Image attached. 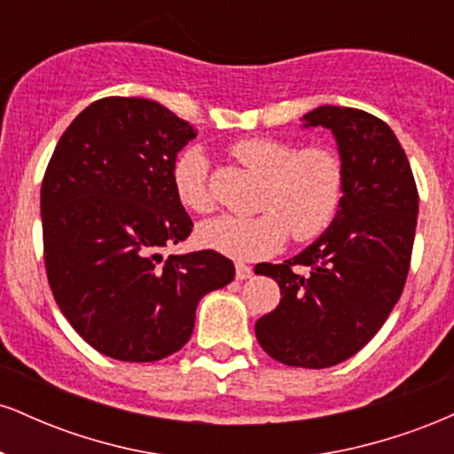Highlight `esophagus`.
Listing matches in <instances>:
<instances>
[{
	"label": "esophagus",
	"instance_id": "esophagus-1",
	"mask_svg": "<svg viewBox=\"0 0 454 454\" xmlns=\"http://www.w3.org/2000/svg\"><path fill=\"white\" fill-rule=\"evenodd\" d=\"M254 275V270H252V267H247V264H243V262H237V279H249Z\"/></svg>",
	"mask_w": 454,
	"mask_h": 454
}]
</instances>
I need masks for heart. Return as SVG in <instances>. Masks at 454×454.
I'll list each match as a JSON object with an SVG mask.
<instances>
[{
    "label": "heart",
    "mask_w": 454,
    "mask_h": 454,
    "mask_svg": "<svg viewBox=\"0 0 454 454\" xmlns=\"http://www.w3.org/2000/svg\"><path fill=\"white\" fill-rule=\"evenodd\" d=\"M245 168L264 176L256 217L222 215L198 228L205 247L239 260L264 258L279 252L293 232L294 241H311L331 228L343 200L341 158L333 149L303 147L284 138L249 137L231 145ZM173 187L181 205L209 213L215 205L205 151L187 147L173 164Z\"/></svg>",
    "instance_id": "obj_1"
}]
</instances>
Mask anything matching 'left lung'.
<instances>
[{
    "instance_id": "1",
    "label": "left lung",
    "mask_w": 454,
    "mask_h": 454,
    "mask_svg": "<svg viewBox=\"0 0 454 454\" xmlns=\"http://www.w3.org/2000/svg\"><path fill=\"white\" fill-rule=\"evenodd\" d=\"M303 121L335 137L346 173L343 200L331 228L299 256L256 267L281 293L279 305L256 322V340L275 361L325 369L361 350L403 293L419 192L405 151L382 119L317 106Z\"/></svg>"
}]
</instances>
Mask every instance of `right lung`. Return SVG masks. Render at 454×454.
I'll use <instances>...</instances> for the list:
<instances>
[{"mask_svg":"<svg viewBox=\"0 0 454 454\" xmlns=\"http://www.w3.org/2000/svg\"><path fill=\"white\" fill-rule=\"evenodd\" d=\"M194 128L145 98H102L67 126L40 192L49 286L91 348L126 363L168 356L192 337L198 301L234 279L213 249L161 256L185 241L176 153Z\"/></svg>","mask_w":454,"mask_h":454,"instance_id":"add662e5","label":"right lung"}]
</instances>
